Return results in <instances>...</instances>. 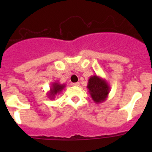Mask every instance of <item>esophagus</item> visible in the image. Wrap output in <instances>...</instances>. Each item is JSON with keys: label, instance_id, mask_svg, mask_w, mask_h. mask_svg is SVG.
Here are the masks:
<instances>
[{"label": "esophagus", "instance_id": "1", "mask_svg": "<svg viewBox=\"0 0 152 152\" xmlns=\"http://www.w3.org/2000/svg\"><path fill=\"white\" fill-rule=\"evenodd\" d=\"M72 86H74V87H78L79 85H80V84H79V82H76V83H72Z\"/></svg>", "mask_w": 152, "mask_h": 152}]
</instances>
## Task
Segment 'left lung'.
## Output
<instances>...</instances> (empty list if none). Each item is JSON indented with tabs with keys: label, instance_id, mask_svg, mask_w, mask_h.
<instances>
[{
	"label": "left lung",
	"instance_id": "1",
	"mask_svg": "<svg viewBox=\"0 0 152 152\" xmlns=\"http://www.w3.org/2000/svg\"><path fill=\"white\" fill-rule=\"evenodd\" d=\"M87 88L92 100L97 104L105 101L110 91V88L107 80L96 75L90 77Z\"/></svg>",
	"mask_w": 152,
	"mask_h": 152
}]
</instances>
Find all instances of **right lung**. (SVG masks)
<instances>
[{
	"label": "right lung",
	"mask_w": 152,
	"mask_h": 152,
	"mask_svg": "<svg viewBox=\"0 0 152 152\" xmlns=\"http://www.w3.org/2000/svg\"><path fill=\"white\" fill-rule=\"evenodd\" d=\"M65 88V84H60L58 82H52L51 84L50 90L47 92V96L50 100H54L56 96L58 95L62 91V90Z\"/></svg>",
	"instance_id": "right-lung-1"
}]
</instances>
